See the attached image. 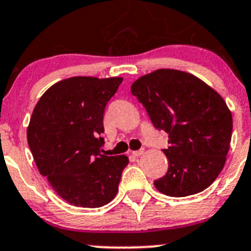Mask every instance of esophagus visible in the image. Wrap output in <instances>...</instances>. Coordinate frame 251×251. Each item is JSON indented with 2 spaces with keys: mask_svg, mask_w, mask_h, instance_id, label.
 Wrapping results in <instances>:
<instances>
[{
  "mask_svg": "<svg viewBox=\"0 0 251 251\" xmlns=\"http://www.w3.org/2000/svg\"><path fill=\"white\" fill-rule=\"evenodd\" d=\"M141 154H143V150L133 151V152H132V155H133V157H140Z\"/></svg>",
  "mask_w": 251,
  "mask_h": 251,
  "instance_id": "1",
  "label": "esophagus"
}]
</instances>
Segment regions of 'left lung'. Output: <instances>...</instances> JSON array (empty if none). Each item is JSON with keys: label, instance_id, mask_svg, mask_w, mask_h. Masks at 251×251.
<instances>
[{"label": "left lung", "instance_id": "left-lung-1", "mask_svg": "<svg viewBox=\"0 0 251 251\" xmlns=\"http://www.w3.org/2000/svg\"><path fill=\"white\" fill-rule=\"evenodd\" d=\"M131 93L153 126L168 133V172L154 180L162 194L195 195L216 180L226 163L233 119L222 97L186 72L162 69L141 77Z\"/></svg>", "mask_w": 251, "mask_h": 251}]
</instances>
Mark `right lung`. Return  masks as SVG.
<instances>
[{
  "instance_id": "1",
  "label": "right lung",
  "mask_w": 251,
  "mask_h": 251,
  "mask_svg": "<svg viewBox=\"0 0 251 251\" xmlns=\"http://www.w3.org/2000/svg\"><path fill=\"white\" fill-rule=\"evenodd\" d=\"M123 82L72 77L39 99L26 137L41 175L60 198L79 207H101L115 198L126 155L101 154L105 106Z\"/></svg>"
}]
</instances>
